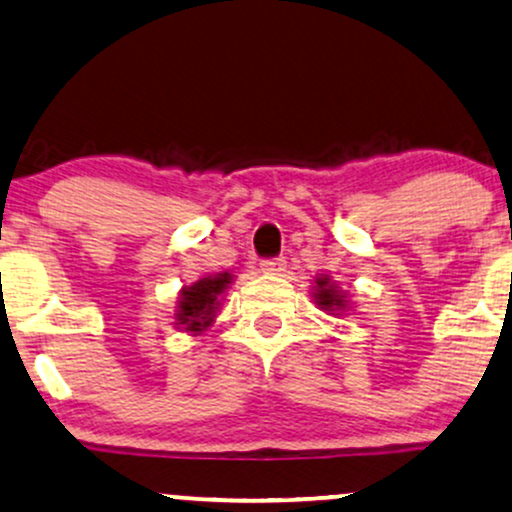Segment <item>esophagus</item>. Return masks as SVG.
Instances as JSON below:
<instances>
[{"label": "esophagus", "mask_w": 512, "mask_h": 512, "mask_svg": "<svg viewBox=\"0 0 512 512\" xmlns=\"http://www.w3.org/2000/svg\"><path fill=\"white\" fill-rule=\"evenodd\" d=\"M260 267L267 274H281L286 269V257H269V260H262Z\"/></svg>", "instance_id": "34e87169"}]
</instances>
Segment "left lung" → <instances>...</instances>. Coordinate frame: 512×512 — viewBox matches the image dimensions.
Segmentation results:
<instances>
[{
    "label": "left lung",
    "instance_id": "left-lung-1",
    "mask_svg": "<svg viewBox=\"0 0 512 512\" xmlns=\"http://www.w3.org/2000/svg\"><path fill=\"white\" fill-rule=\"evenodd\" d=\"M315 300H317V305L326 312H338L346 307V295L338 293V288L331 283L329 276H319L317 279Z\"/></svg>",
    "mask_w": 512,
    "mask_h": 512
}]
</instances>
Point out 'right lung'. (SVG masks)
Masks as SVG:
<instances>
[{"label":"right lung","instance_id":"obj_1","mask_svg":"<svg viewBox=\"0 0 512 512\" xmlns=\"http://www.w3.org/2000/svg\"><path fill=\"white\" fill-rule=\"evenodd\" d=\"M233 276L229 272L207 276L193 286L183 288L181 300H178L176 324L183 326V331H205L212 324L214 315L219 310V298L226 291Z\"/></svg>","mask_w":512,"mask_h":512}]
</instances>
